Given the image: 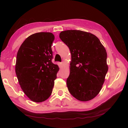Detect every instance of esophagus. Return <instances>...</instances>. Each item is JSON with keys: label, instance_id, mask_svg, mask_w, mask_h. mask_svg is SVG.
I'll list each match as a JSON object with an SVG mask.
<instances>
[{"label": "esophagus", "instance_id": "1", "mask_svg": "<svg viewBox=\"0 0 128 128\" xmlns=\"http://www.w3.org/2000/svg\"><path fill=\"white\" fill-rule=\"evenodd\" d=\"M59 67H60V68H62V67H63V66H64V64H63V63H62V62H61V63H59Z\"/></svg>", "mask_w": 128, "mask_h": 128}]
</instances>
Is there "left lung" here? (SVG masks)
<instances>
[{"instance_id":"8db88e82","label":"left lung","mask_w":128,"mask_h":128,"mask_svg":"<svg viewBox=\"0 0 128 128\" xmlns=\"http://www.w3.org/2000/svg\"><path fill=\"white\" fill-rule=\"evenodd\" d=\"M59 37L71 53L69 92L80 101L94 99L102 90L108 69L106 49L97 37L83 31H63Z\"/></svg>"}]
</instances>
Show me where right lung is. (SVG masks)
<instances>
[{"label": "right lung", "instance_id": "right-lung-1", "mask_svg": "<svg viewBox=\"0 0 128 128\" xmlns=\"http://www.w3.org/2000/svg\"><path fill=\"white\" fill-rule=\"evenodd\" d=\"M51 32H37L27 37L19 48L15 72L24 94L36 102L51 96L59 68L52 63Z\"/></svg>", "mask_w": 128, "mask_h": 128}]
</instances>
